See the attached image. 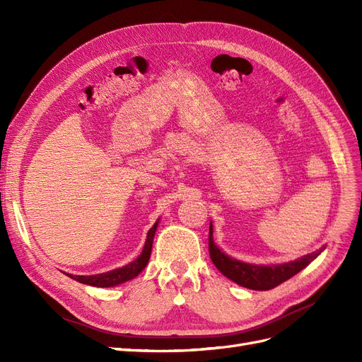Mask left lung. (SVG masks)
Returning a JSON list of instances; mask_svg holds the SVG:
<instances>
[{
    "mask_svg": "<svg viewBox=\"0 0 362 362\" xmlns=\"http://www.w3.org/2000/svg\"><path fill=\"white\" fill-rule=\"evenodd\" d=\"M208 249H210V257L213 264L217 270L225 275L228 279L238 284V286L250 288V290H272L278 287L279 284L286 282L296 273H299L302 269L310 264L313 259L320 255V250L313 252V254L303 255L299 259L276 266H258V264H247V262L234 259L217 247L213 240V226L210 225V234H208Z\"/></svg>",
    "mask_w": 362,
    "mask_h": 362,
    "instance_id": "1",
    "label": "left lung"
}]
</instances>
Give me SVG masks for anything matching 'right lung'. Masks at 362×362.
<instances>
[{
	"instance_id": "obj_1",
	"label": "right lung",
	"mask_w": 362,
	"mask_h": 362,
	"mask_svg": "<svg viewBox=\"0 0 362 362\" xmlns=\"http://www.w3.org/2000/svg\"><path fill=\"white\" fill-rule=\"evenodd\" d=\"M157 226H158V221L148 231L146 242H145L144 250H141V254L134 261H131L129 264L120 267V269H115L112 272L101 273V275H92V276H74V275H71L72 279L83 282V284H87V286L104 288V287H115V286H119V284L136 278L139 273L144 270L148 264L149 257H151V250H152V242H154Z\"/></svg>"
}]
</instances>
